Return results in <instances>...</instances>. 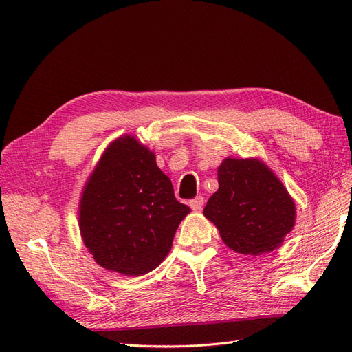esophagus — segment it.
<instances>
[{"label":"esophagus","instance_id":"obj_1","mask_svg":"<svg viewBox=\"0 0 352 352\" xmlns=\"http://www.w3.org/2000/svg\"><path fill=\"white\" fill-rule=\"evenodd\" d=\"M202 206H204V197H197L189 202V207L194 211H199L202 208Z\"/></svg>","mask_w":352,"mask_h":352}]
</instances>
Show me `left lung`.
<instances>
[{"label":"left lung","instance_id":"left-lung-1","mask_svg":"<svg viewBox=\"0 0 352 352\" xmlns=\"http://www.w3.org/2000/svg\"><path fill=\"white\" fill-rule=\"evenodd\" d=\"M219 189L204 208L233 251L261 255L279 248L295 225V202L272 170L255 158H225Z\"/></svg>","mask_w":352,"mask_h":352}]
</instances>
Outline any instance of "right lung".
<instances>
[{"instance_id": "1", "label": "right lung", "mask_w": 352, "mask_h": 352, "mask_svg": "<svg viewBox=\"0 0 352 352\" xmlns=\"http://www.w3.org/2000/svg\"><path fill=\"white\" fill-rule=\"evenodd\" d=\"M189 212L154 153L124 135L109 145L83 188L79 229L101 267L142 276L166 258Z\"/></svg>"}]
</instances>
